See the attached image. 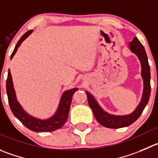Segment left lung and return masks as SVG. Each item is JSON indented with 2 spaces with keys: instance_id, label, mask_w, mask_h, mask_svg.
<instances>
[{
  "instance_id": "1",
  "label": "left lung",
  "mask_w": 158,
  "mask_h": 158,
  "mask_svg": "<svg viewBox=\"0 0 158 158\" xmlns=\"http://www.w3.org/2000/svg\"><path fill=\"white\" fill-rule=\"evenodd\" d=\"M130 49L134 53L138 56L140 60L142 66V77L143 78L144 89L143 94L142 101L140 102L136 110L132 114L128 115H123V116H115L110 114L106 113V112L101 109L100 106L96 102L95 99L93 96L88 92H86L88 98V105L92 109L93 114L97 119V121L103 127L111 129L122 128V127H128L134 123L142 114L144 108L148 105L151 95V71H150V65L148 63V56L146 53L143 46L141 44L140 42L135 37L133 41L130 43Z\"/></svg>"
}]
</instances>
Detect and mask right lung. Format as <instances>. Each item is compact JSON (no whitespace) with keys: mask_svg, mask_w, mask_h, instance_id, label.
<instances>
[{"mask_svg":"<svg viewBox=\"0 0 158 158\" xmlns=\"http://www.w3.org/2000/svg\"><path fill=\"white\" fill-rule=\"evenodd\" d=\"M31 31H32V30H29L21 37V39L19 40L15 47L14 51L10 55V59H12L13 56L17 51L18 47L20 46L23 40L26 39V37ZM6 90H7V98H8V103L10 110L12 111L15 116L19 121L22 122V123L25 127L34 132H52L61 128L67 121L69 111H70V104H71L72 96H73V93L77 90V88L69 90V91H65L63 94L57 112L54 115V116L47 120L36 119V118L30 116L24 112L23 109H22L20 105L16 100L15 93L14 88H13L12 78H11L10 70H8V73H7Z\"/></svg>","mask_w":158,"mask_h":158,"instance_id":"right-lung-1","label":"right lung"}]
</instances>
